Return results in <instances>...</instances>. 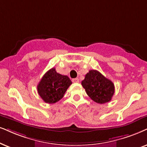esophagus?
<instances>
[{"mask_svg":"<svg viewBox=\"0 0 147 147\" xmlns=\"http://www.w3.org/2000/svg\"><path fill=\"white\" fill-rule=\"evenodd\" d=\"M72 81L73 83H79V79L78 78H75V79H72Z\"/></svg>","mask_w":147,"mask_h":147,"instance_id":"esophagus-1","label":"esophagus"}]
</instances>
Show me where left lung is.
<instances>
[{
	"instance_id": "8db88e82",
	"label": "left lung",
	"mask_w": 147,
	"mask_h": 147,
	"mask_svg": "<svg viewBox=\"0 0 147 147\" xmlns=\"http://www.w3.org/2000/svg\"><path fill=\"white\" fill-rule=\"evenodd\" d=\"M81 85L89 97L98 104L110 102L115 93L112 81L96 70H91L86 74Z\"/></svg>"
}]
</instances>
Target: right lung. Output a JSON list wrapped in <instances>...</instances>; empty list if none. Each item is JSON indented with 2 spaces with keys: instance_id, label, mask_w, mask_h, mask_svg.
Instances as JSON below:
<instances>
[{
  "instance_id": "add662e5",
  "label": "right lung",
  "mask_w": 147,
  "mask_h": 147,
  "mask_svg": "<svg viewBox=\"0 0 147 147\" xmlns=\"http://www.w3.org/2000/svg\"><path fill=\"white\" fill-rule=\"evenodd\" d=\"M72 84L69 77L57 73L55 68L48 70L37 85V91L45 102L54 104L64 97Z\"/></svg>"
}]
</instances>
